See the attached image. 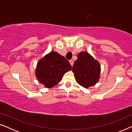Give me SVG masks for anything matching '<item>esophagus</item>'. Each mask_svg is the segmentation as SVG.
<instances>
[{"label": "esophagus", "instance_id": "obj_1", "mask_svg": "<svg viewBox=\"0 0 132 132\" xmlns=\"http://www.w3.org/2000/svg\"><path fill=\"white\" fill-rule=\"evenodd\" d=\"M69 62L70 63V64H71V65L73 66V61L72 60V59H71V60H70Z\"/></svg>", "mask_w": 132, "mask_h": 132}]
</instances>
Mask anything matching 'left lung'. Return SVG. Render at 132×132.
I'll list each match as a JSON object with an SVG mask.
<instances>
[{"mask_svg": "<svg viewBox=\"0 0 132 132\" xmlns=\"http://www.w3.org/2000/svg\"><path fill=\"white\" fill-rule=\"evenodd\" d=\"M72 71L76 80L86 88L93 86L100 79V65L88 52H82L77 55Z\"/></svg>", "mask_w": 132, "mask_h": 132, "instance_id": "obj_1", "label": "left lung"}]
</instances>
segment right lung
Masks as SVG:
<instances>
[{
    "instance_id": "1",
    "label": "right lung",
    "mask_w": 132,
    "mask_h": 132,
    "mask_svg": "<svg viewBox=\"0 0 132 132\" xmlns=\"http://www.w3.org/2000/svg\"><path fill=\"white\" fill-rule=\"evenodd\" d=\"M71 68L70 62L64 56L52 51L38 61L35 75L41 84L49 88L58 84L64 74Z\"/></svg>"
}]
</instances>
